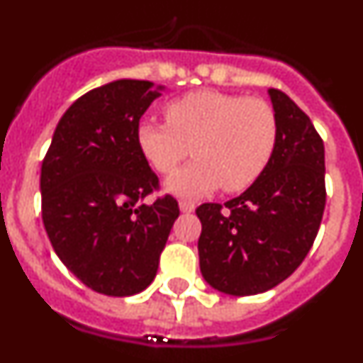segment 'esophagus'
Returning <instances> with one entry per match:
<instances>
[{
  "label": "esophagus",
  "mask_w": 363,
  "mask_h": 363,
  "mask_svg": "<svg viewBox=\"0 0 363 363\" xmlns=\"http://www.w3.org/2000/svg\"><path fill=\"white\" fill-rule=\"evenodd\" d=\"M194 209H196V205L192 203V201H187V200L179 201V211H182V213H192Z\"/></svg>",
  "instance_id": "1"
}]
</instances>
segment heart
Wrapping results in <instances>:
<instances>
[{"mask_svg":"<svg viewBox=\"0 0 363 363\" xmlns=\"http://www.w3.org/2000/svg\"><path fill=\"white\" fill-rule=\"evenodd\" d=\"M165 120L145 118L136 127L138 149L158 174L176 172L167 189L200 196L221 185L240 192L264 174L278 145L277 111L262 98L220 91H194L165 105Z\"/></svg>","mask_w":363,"mask_h":363,"instance_id":"1","label":"heart"}]
</instances>
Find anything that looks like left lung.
Instances as JSON below:
<instances>
[{
  "instance_id": "obj_1",
  "label": "left lung",
  "mask_w": 363,
  "mask_h": 363,
  "mask_svg": "<svg viewBox=\"0 0 363 363\" xmlns=\"http://www.w3.org/2000/svg\"><path fill=\"white\" fill-rule=\"evenodd\" d=\"M280 134L271 163L243 194L201 203L198 240L205 281L233 296L265 293L289 278L318 234L325 209V152L309 116L269 89Z\"/></svg>"
}]
</instances>
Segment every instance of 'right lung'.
I'll return each mask as SVG.
<instances>
[{
    "label": "right lung",
    "instance_id": "1",
    "mask_svg": "<svg viewBox=\"0 0 363 363\" xmlns=\"http://www.w3.org/2000/svg\"><path fill=\"white\" fill-rule=\"evenodd\" d=\"M145 79L92 89L67 108L41 165V216L57 258L86 287L133 296L156 277L178 201L138 149L140 118L160 96Z\"/></svg>",
    "mask_w": 363,
    "mask_h": 363
}]
</instances>
